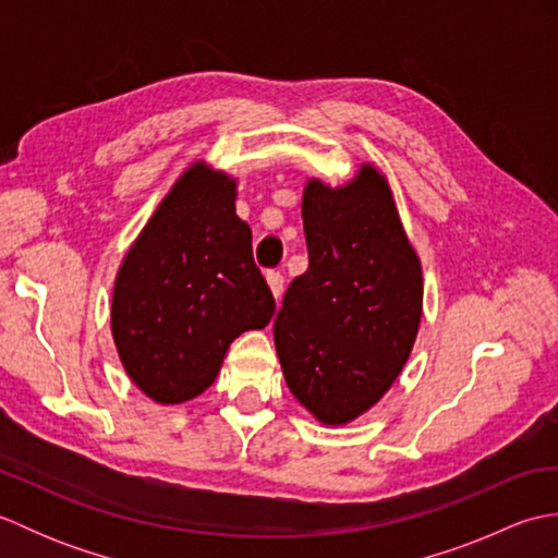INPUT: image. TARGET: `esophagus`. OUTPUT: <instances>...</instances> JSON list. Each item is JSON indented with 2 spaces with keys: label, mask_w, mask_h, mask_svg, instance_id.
I'll use <instances>...</instances> for the list:
<instances>
[{
  "label": "esophagus",
  "mask_w": 558,
  "mask_h": 558,
  "mask_svg": "<svg viewBox=\"0 0 558 558\" xmlns=\"http://www.w3.org/2000/svg\"><path fill=\"white\" fill-rule=\"evenodd\" d=\"M266 280H268V286H270L272 298L280 300V298H282V286H286V278H282V272L268 270V272H266Z\"/></svg>",
  "instance_id": "obj_1"
}]
</instances>
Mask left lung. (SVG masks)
Wrapping results in <instances>:
<instances>
[{"instance_id": "obj_1", "label": "left lung", "mask_w": 558, "mask_h": 558, "mask_svg": "<svg viewBox=\"0 0 558 558\" xmlns=\"http://www.w3.org/2000/svg\"><path fill=\"white\" fill-rule=\"evenodd\" d=\"M302 220L310 268L290 282L272 336L292 396L324 424H348L410 357L422 266L372 165L340 189L312 180Z\"/></svg>"}]
</instances>
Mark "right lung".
<instances>
[{
	"instance_id": "add662e5",
	"label": "right lung",
	"mask_w": 558,
	"mask_h": 558,
	"mask_svg": "<svg viewBox=\"0 0 558 558\" xmlns=\"http://www.w3.org/2000/svg\"><path fill=\"white\" fill-rule=\"evenodd\" d=\"M234 180L192 165L124 256L112 336L132 381L162 405L216 381L230 342L266 328L276 300L234 213Z\"/></svg>"
}]
</instances>
